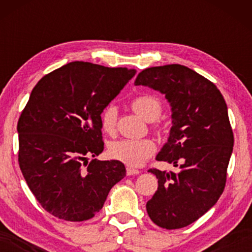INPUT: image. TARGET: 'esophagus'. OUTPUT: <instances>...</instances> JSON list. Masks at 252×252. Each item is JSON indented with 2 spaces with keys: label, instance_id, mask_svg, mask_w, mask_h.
Returning <instances> with one entry per match:
<instances>
[{
  "label": "esophagus",
  "instance_id": "esophagus-1",
  "mask_svg": "<svg viewBox=\"0 0 252 252\" xmlns=\"http://www.w3.org/2000/svg\"><path fill=\"white\" fill-rule=\"evenodd\" d=\"M137 174H140V170L132 168V167L130 166L126 167V175H137Z\"/></svg>",
  "mask_w": 252,
  "mask_h": 252
}]
</instances>
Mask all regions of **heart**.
I'll return each mask as SVG.
<instances>
[{
	"instance_id": "obj_1",
	"label": "heart",
	"mask_w": 252,
	"mask_h": 252,
	"mask_svg": "<svg viewBox=\"0 0 252 252\" xmlns=\"http://www.w3.org/2000/svg\"><path fill=\"white\" fill-rule=\"evenodd\" d=\"M131 108L147 122L158 120L162 111L160 99L152 94H141L134 98L131 102ZM116 122L117 109L114 105L106 106L100 116V124L104 131L108 134H114L116 130ZM154 153L155 143L149 138H142V140L123 138V140L114 141L109 146L110 156L130 167L141 166Z\"/></svg>"
}]
</instances>
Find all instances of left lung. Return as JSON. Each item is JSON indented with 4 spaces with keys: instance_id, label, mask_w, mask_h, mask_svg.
Returning a JSON list of instances; mask_svg holds the SVG:
<instances>
[{
    "instance_id": "1",
    "label": "left lung",
    "mask_w": 252,
    "mask_h": 252,
    "mask_svg": "<svg viewBox=\"0 0 252 252\" xmlns=\"http://www.w3.org/2000/svg\"><path fill=\"white\" fill-rule=\"evenodd\" d=\"M135 85L164 94L172 111V128L156 160L178 172L149 169L158 190L147 212L158 226L175 230L194 222L216 205L224 190L233 149L227 106L217 86L184 65L149 67Z\"/></svg>"
}]
</instances>
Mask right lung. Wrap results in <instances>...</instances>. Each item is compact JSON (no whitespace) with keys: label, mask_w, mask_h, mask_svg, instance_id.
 <instances>
[{"label":"right lung","mask_w":252,"mask_h":252,"mask_svg":"<svg viewBox=\"0 0 252 252\" xmlns=\"http://www.w3.org/2000/svg\"><path fill=\"white\" fill-rule=\"evenodd\" d=\"M135 74L73 62L34 86L17 123L19 163L36 200L57 218L91 219L126 176L121 161H88L104 149L103 110Z\"/></svg>","instance_id":"1"}]
</instances>
